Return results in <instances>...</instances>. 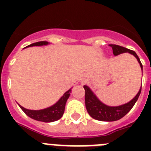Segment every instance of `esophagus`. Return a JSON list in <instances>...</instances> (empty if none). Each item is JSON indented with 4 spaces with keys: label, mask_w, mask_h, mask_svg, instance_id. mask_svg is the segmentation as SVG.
<instances>
[{
    "label": "esophagus",
    "mask_w": 151,
    "mask_h": 151,
    "mask_svg": "<svg viewBox=\"0 0 151 151\" xmlns=\"http://www.w3.org/2000/svg\"><path fill=\"white\" fill-rule=\"evenodd\" d=\"M86 83V80H83V81H82V84H85Z\"/></svg>",
    "instance_id": "34e87169"
}]
</instances>
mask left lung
<instances>
[{
    "mask_svg": "<svg viewBox=\"0 0 151 151\" xmlns=\"http://www.w3.org/2000/svg\"><path fill=\"white\" fill-rule=\"evenodd\" d=\"M110 46L113 49V53L115 56L123 54V53H129L132 54L136 57V59L138 60L141 69H143V66L140 61L139 57H138L135 52L116 45H110ZM84 88L85 91V106L89 115L94 119L99 121H105V122H113V121L119 120L122 119L124 116L126 115L133 107L136 101H138L141 91V87L139 91L136 94L135 97L127 104L118 106H109L100 101L87 85H84Z\"/></svg>",
    "mask_w": 151,
    "mask_h": 151,
    "instance_id": "obj_1",
    "label": "left lung"
}]
</instances>
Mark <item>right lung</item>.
<instances>
[{"instance_id": "obj_1", "label": "right lung", "mask_w": 151, "mask_h": 151, "mask_svg": "<svg viewBox=\"0 0 151 151\" xmlns=\"http://www.w3.org/2000/svg\"><path fill=\"white\" fill-rule=\"evenodd\" d=\"M48 45L47 41H38L36 43H33L32 45H29L28 47L32 46H42V45ZM72 90L69 89L65 94L61 97L60 99L55 104L50 106L48 108L44 109V110H28L26 108L22 107V106L19 105V107L22 110V111L26 113L28 116L33 119L35 120L41 121V122H51L57 121L61 118L63 115L64 110H65V106L67 99L69 98L70 93Z\"/></svg>"}]
</instances>
